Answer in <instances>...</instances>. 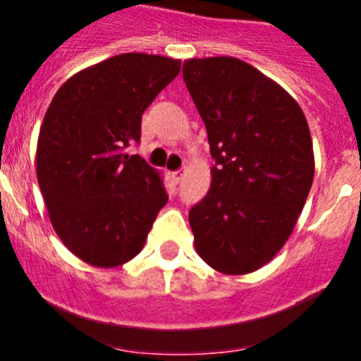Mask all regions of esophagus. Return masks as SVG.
<instances>
[{"instance_id":"34e87169","label":"esophagus","mask_w":361,"mask_h":361,"mask_svg":"<svg viewBox=\"0 0 361 361\" xmlns=\"http://www.w3.org/2000/svg\"><path fill=\"white\" fill-rule=\"evenodd\" d=\"M184 175H186V170H177V171H173V173H171V178H173L175 183L178 184L184 178Z\"/></svg>"}]
</instances>
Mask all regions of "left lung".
<instances>
[{
  "mask_svg": "<svg viewBox=\"0 0 361 361\" xmlns=\"http://www.w3.org/2000/svg\"><path fill=\"white\" fill-rule=\"evenodd\" d=\"M183 75L215 159L208 195L190 209L195 250L224 275H247L282 250L307 200V119L279 82L237 57H193Z\"/></svg>",
  "mask_w": 361,
  "mask_h": 361,
  "instance_id": "1",
  "label": "left lung"
}]
</instances>
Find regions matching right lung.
I'll return each instance as SVG.
<instances>
[{
	"label": "right lung",
	"instance_id": "right-lung-1",
	"mask_svg": "<svg viewBox=\"0 0 361 361\" xmlns=\"http://www.w3.org/2000/svg\"><path fill=\"white\" fill-rule=\"evenodd\" d=\"M180 59L119 54L73 73L44 114L36 173L57 237L82 262L117 267L145 247L168 202L157 170L126 148Z\"/></svg>",
	"mask_w": 361,
	"mask_h": 361
}]
</instances>
